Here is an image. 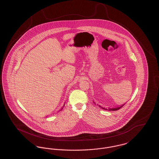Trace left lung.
I'll list each match as a JSON object with an SVG mask.
<instances>
[{"instance_id":"left-lung-1","label":"left lung","mask_w":159,"mask_h":159,"mask_svg":"<svg viewBox=\"0 0 159 159\" xmlns=\"http://www.w3.org/2000/svg\"><path fill=\"white\" fill-rule=\"evenodd\" d=\"M124 106V104L123 105H122V106H120V107H114L113 108H108V110L109 111H116V110H119L120 108H121V107H123V106ZM100 107H101V106H99ZM102 109H104V110H108L107 108H103V107H101Z\"/></svg>"}]
</instances>
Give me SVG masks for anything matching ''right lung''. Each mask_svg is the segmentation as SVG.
Masks as SVG:
<instances>
[{
	"label": "right lung",
	"instance_id": "right-lung-1",
	"mask_svg": "<svg viewBox=\"0 0 159 159\" xmlns=\"http://www.w3.org/2000/svg\"><path fill=\"white\" fill-rule=\"evenodd\" d=\"M64 106H63V107H64ZM62 108H61V110H62Z\"/></svg>",
	"mask_w": 159,
	"mask_h": 159
}]
</instances>
